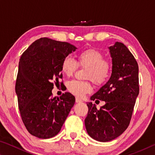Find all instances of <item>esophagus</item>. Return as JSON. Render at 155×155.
Instances as JSON below:
<instances>
[{"label": "esophagus", "instance_id": "34e87169", "mask_svg": "<svg viewBox=\"0 0 155 155\" xmlns=\"http://www.w3.org/2000/svg\"><path fill=\"white\" fill-rule=\"evenodd\" d=\"M82 100H81L80 98H76V103H82Z\"/></svg>", "mask_w": 155, "mask_h": 155}]
</instances>
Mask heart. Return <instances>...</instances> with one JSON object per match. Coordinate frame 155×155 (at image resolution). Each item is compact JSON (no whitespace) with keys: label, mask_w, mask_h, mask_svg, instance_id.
Returning <instances> with one entry per match:
<instances>
[{"label":"heart","mask_w":155,"mask_h":155,"mask_svg":"<svg viewBox=\"0 0 155 155\" xmlns=\"http://www.w3.org/2000/svg\"><path fill=\"white\" fill-rule=\"evenodd\" d=\"M104 54L94 48L87 49L78 55L77 62L70 57H66L61 64V71L67 77H71L78 68H87L85 78L90 79L96 85H102L108 79L111 70V64L108 60L104 59ZM68 89L74 95L82 97L90 93L92 87L89 81L72 80L68 83Z\"/></svg>","instance_id":"obj_1"}]
</instances>
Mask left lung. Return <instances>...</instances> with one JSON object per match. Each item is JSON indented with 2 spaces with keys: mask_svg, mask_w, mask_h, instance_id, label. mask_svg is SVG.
Wrapping results in <instances>:
<instances>
[{
  "mask_svg": "<svg viewBox=\"0 0 155 155\" xmlns=\"http://www.w3.org/2000/svg\"><path fill=\"white\" fill-rule=\"evenodd\" d=\"M112 59L109 81L91 96L105 102L99 110L87 103L85 125L88 135L101 142L111 141L123 133L130 123L139 94V68L135 57L124 44L116 41L108 47Z\"/></svg>",
  "mask_w": 155,
  "mask_h": 155,
  "instance_id": "1",
  "label": "left lung"
}]
</instances>
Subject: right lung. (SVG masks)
Masks as SVG:
<instances>
[{
  "instance_id": "1",
  "label": "right lung",
  "mask_w": 155,
  "mask_h": 155,
  "mask_svg": "<svg viewBox=\"0 0 155 155\" xmlns=\"http://www.w3.org/2000/svg\"><path fill=\"white\" fill-rule=\"evenodd\" d=\"M77 48L68 42L43 38L23 52L18 66L15 93L22 122L31 135L54 137L61 130L75 97L69 92L52 96L53 81L62 78L61 64Z\"/></svg>"
}]
</instances>
